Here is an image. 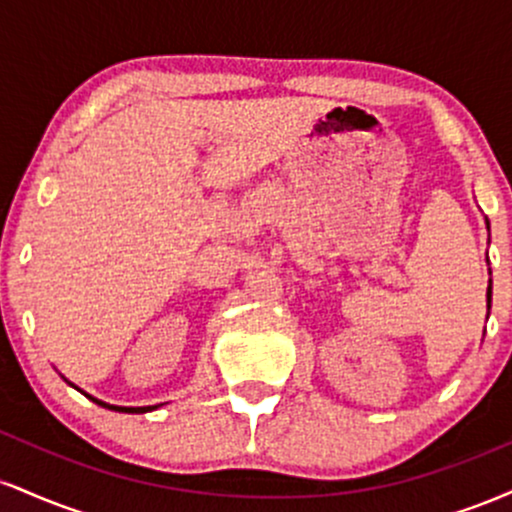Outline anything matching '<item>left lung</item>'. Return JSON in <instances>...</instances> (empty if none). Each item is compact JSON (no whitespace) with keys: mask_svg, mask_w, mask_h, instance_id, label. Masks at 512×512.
Segmentation results:
<instances>
[{"mask_svg":"<svg viewBox=\"0 0 512 512\" xmlns=\"http://www.w3.org/2000/svg\"><path fill=\"white\" fill-rule=\"evenodd\" d=\"M486 228H489V219H486ZM489 274H491V269H489ZM486 308L491 310V279H489V289H486Z\"/></svg>","mask_w":512,"mask_h":512,"instance_id":"left-lung-1","label":"left lung"}]
</instances>
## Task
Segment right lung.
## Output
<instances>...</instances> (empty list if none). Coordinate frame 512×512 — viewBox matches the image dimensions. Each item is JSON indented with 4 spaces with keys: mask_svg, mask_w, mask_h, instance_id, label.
<instances>
[{
    "mask_svg": "<svg viewBox=\"0 0 512 512\" xmlns=\"http://www.w3.org/2000/svg\"><path fill=\"white\" fill-rule=\"evenodd\" d=\"M69 383V380H67ZM72 385V383H69ZM72 387H76V385H72ZM76 390H79V387H76ZM81 392V390H79ZM86 395V392H84ZM88 399H91V402H96V404H101V407H105V409H113V411H122V414H146V411H154V409H158L161 407V404H154V407H117V404H108V402H101V399H96V397H91V395H86Z\"/></svg>",
    "mask_w": 512,
    "mask_h": 512,
    "instance_id": "obj_1",
    "label": "right lung"
}]
</instances>
